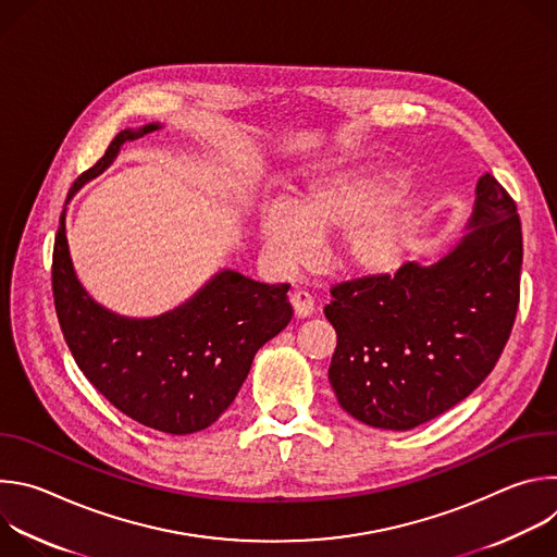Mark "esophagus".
I'll use <instances>...</instances> for the list:
<instances>
[{
    "instance_id": "1",
    "label": "esophagus",
    "mask_w": 557,
    "mask_h": 557,
    "mask_svg": "<svg viewBox=\"0 0 557 557\" xmlns=\"http://www.w3.org/2000/svg\"><path fill=\"white\" fill-rule=\"evenodd\" d=\"M290 304H293V310H295L297 317H308V314L314 312V299H312V295H310L308 290H304V288L293 290Z\"/></svg>"
}]
</instances>
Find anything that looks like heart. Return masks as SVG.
<instances>
[{
  "mask_svg": "<svg viewBox=\"0 0 557 557\" xmlns=\"http://www.w3.org/2000/svg\"><path fill=\"white\" fill-rule=\"evenodd\" d=\"M394 174L339 176L306 191L293 209H271L262 218V240L286 267L306 262L317 237L348 233L339 260L357 273H387L399 267L414 240L417 211H391L404 196Z\"/></svg>",
  "mask_w": 557,
  "mask_h": 557,
  "instance_id": "1",
  "label": "heart"
}]
</instances>
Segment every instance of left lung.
Returning <instances> with one entry per match:
<instances>
[{"label": "left lung", "instance_id": "left-lung-1", "mask_svg": "<svg viewBox=\"0 0 557 557\" xmlns=\"http://www.w3.org/2000/svg\"><path fill=\"white\" fill-rule=\"evenodd\" d=\"M522 226L513 198L485 174L471 228L432 267L333 284L337 331L329 368L339 406L381 430L447 412L498 363L520 304Z\"/></svg>", "mask_w": 557, "mask_h": 557}]
</instances>
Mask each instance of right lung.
I'll return each mask as SVG.
<instances>
[{"mask_svg":"<svg viewBox=\"0 0 557 557\" xmlns=\"http://www.w3.org/2000/svg\"><path fill=\"white\" fill-rule=\"evenodd\" d=\"M153 129L158 125L116 134L99 161L74 181L70 196L103 172L125 140ZM288 288L224 271L168 314L125 320L95 304L78 284L63 213L54 235V310L78 370L116 410L165 434L200 432L233 404L256 352L290 322Z\"/></svg>","mask_w":557,"mask_h":557,"instance_id":"obj_1","label":"right lung"}]
</instances>
